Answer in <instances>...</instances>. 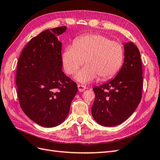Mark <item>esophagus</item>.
<instances>
[{"label":"esophagus","instance_id":"obj_1","mask_svg":"<svg viewBox=\"0 0 160 160\" xmlns=\"http://www.w3.org/2000/svg\"><path fill=\"white\" fill-rule=\"evenodd\" d=\"M78 91H80V92H82L85 89H87V87L86 86H84V85H81V84H78Z\"/></svg>","mask_w":160,"mask_h":160}]
</instances>
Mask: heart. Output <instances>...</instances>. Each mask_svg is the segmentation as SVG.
<instances>
[{"mask_svg":"<svg viewBox=\"0 0 160 160\" xmlns=\"http://www.w3.org/2000/svg\"><path fill=\"white\" fill-rule=\"evenodd\" d=\"M123 50L120 44L99 34L79 37L62 55L64 69L70 75L76 73L85 60L87 65L75 76L78 82L82 83L91 82L98 75L102 78L112 76L121 66Z\"/></svg>","mask_w":160,"mask_h":160,"instance_id":"obj_1","label":"heart"}]
</instances>
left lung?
Segmentation results:
<instances>
[{
	"mask_svg": "<svg viewBox=\"0 0 160 160\" xmlns=\"http://www.w3.org/2000/svg\"><path fill=\"white\" fill-rule=\"evenodd\" d=\"M124 60L113 79L93 90L96 94L91 113L104 127H114L131 116L140 104L143 87L140 53L132 42L124 45Z\"/></svg>",
	"mask_w": 160,
	"mask_h": 160,
	"instance_id": "8db88e82",
	"label": "left lung"
}]
</instances>
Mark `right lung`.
Returning <instances> with one entry per match:
<instances>
[{
  "label": "right lung",
  "mask_w": 160,
  "mask_h": 160,
  "mask_svg": "<svg viewBox=\"0 0 160 160\" xmlns=\"http://www.w3.org/2000/svg\"><path fill=\"white\" fill-rule=\"evenodd\" d=\"M67 27L47 29L33 38L18 59L16 84L20 105L28 117L44 127L67 118L78 92L76 83L62 71V42Z\"/></svg>",
  "instance_id": "1"
}]
</instances>
